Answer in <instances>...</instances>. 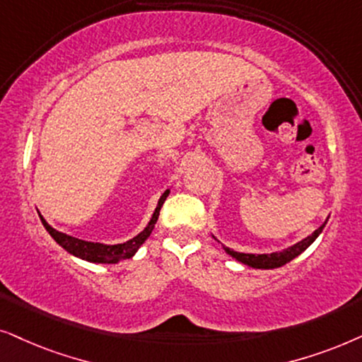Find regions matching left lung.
I'll list each match as a JSON object with an SVG mask.
<instances>
[{
  "instance_id": "obj_1",
  "label": "left lung",
  "mask_w": 362,
  "mask_h": 362,
  "mask_svg": "<svg viewBox=\"0 0 362 362\" xmlns=\"http://www.w3.org/2000/svg\"><path fill=\"white\" fill-rule=\"evenodd\" d=\"M326 223H327V220L320 226V228L313 231L310 237L301 240V242L293 245V247H288L286 250H283V252L255 255V253H240V252H235V250L226 248V247H223V248H225V252L230 255V257H233L235 259H238L240 263L248 264V267H252V268H259V269L279 268V267H283V264L290 263L293 258H296L298 255H301L303 252H305V250L310 247V245L315 242L317 237H320V233L322 231V228L326 226Z\"/></svg>"
}]
</instances>
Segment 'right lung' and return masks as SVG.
I'll use <instances>...</instances> for the list:
<instances>
[{"mask_svg":"<svg viewBox=\"0 0 362 362\" xmlns=\"http://www.w3.org/2000/svg\"><path fill=\"white\" fill-rule=\"evenodd\" d=\"M170 194V190H165L162 194L160 199H158V204L156 206V211H153L151 221H148L146 228H144L141 233L136 235V237L127 240V242L124 243H117V245H104V243H94V242H86V240H79V238H74L71 237V235H66L62 233V231H57L56 228H52V226L47 223V221L42 218V215L40 214V218L42 221V225H45V228L47 230V233L51 235L52 238H54V242L57 245H61L62 248L66 250L67 253L74 255V257L81 258V259H86V262H90V263H119L122 262V259H129L132 258L134 255L137 253V250L142 247L144 242L151 237L153 226H156L157 220H158V214H160V209L163 205V202Z\"/></svg>","mask_w":362,"mask_h":362,"instance_id":"obj_1","label":"right lung"}]
</instances>
